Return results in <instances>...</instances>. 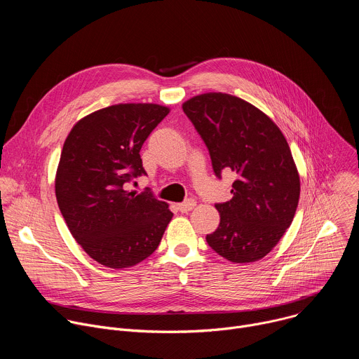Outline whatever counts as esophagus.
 Masks as SVG:
<instances>
[{
  "instance_id": "34e87169",
  "label": "esophagus",
  "mask_w": 359,
  "mask_h": 359,
  "mask_svg": "<svg viewBox=\"0 0 359 359\" xmlns=\"http://www.w3.org/2000/svg\"><path fill=\"white\" fill-rule=\"evenodd\" d=\"M194 206H196V201H194L193 198H189V200H186V201H183V203H179V204H177V209H179L182 213H187V212H190L191 209H194Z\"/></svg>"
}]
</instances>
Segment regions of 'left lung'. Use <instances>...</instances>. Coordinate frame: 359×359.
I'll return each mask as SVG.
<instances>
[{"label":"left lung","mask_w":359,"mask_h":359,"mask_svg":"<svg viewBox=\"0 0 359 359\" xmlns=\"http://www.w3.org/2000/svg\"><path fill=\"white\" fill-rule=\"evenodd\" d=\"M183 112L206 143L215 175L231 170V200L216 203L220 224L208 244L233 263L267 255L294 219L299 176L278 126L248 102L222 92L197 95Z\"/></svg>","instance_id":"1"}]
</instances>
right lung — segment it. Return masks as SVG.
Returning a JSON list of instances; mask_svg holds the SVG:
<instances>
[{
    "instance_id": "add662e5",
    "label": "right lung",
    "mask_w": 359,
    "mask_h": 359,
    "mask_svg": "<svg viewBox=\"0 0 359 359\" xmlns=\"http://www.w3.org/2000/svg\"><path fill=\"white\" fill-rule=\"evenodd\" d=\"M169 114L156 104H119L81 119L69 132L55 177L65 223L90 259L109 269L139 264L170 223L169 204L128 190L146 175L139 151Z\"/></svg>"
}]
</instances>
